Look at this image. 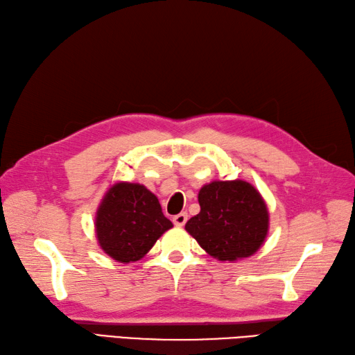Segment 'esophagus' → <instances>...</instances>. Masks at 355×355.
Listing matches in <instances>:
<instances>
[{
	"mask_svg": "<svg viewBox=\"0 0 355 355\" xmlns=\"http://www.w3.org/2000/svg\"><path fill=\"white\" fill-rule=\"evenodd\" d=\"M172 222H174L177 227H183L186 222H187V213L186 211L178 213V215H175L174 218H172Z\"/></svg>",
	"mask_w": 355,
	"mask_h": 355,
	"instance_id": "1",
	"label": "esophagus"
}]
</instances>
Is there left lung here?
I'll list each match as a JSON object with an SVG mask.
<instances>
[{
  "instance_id": "8db88e82",
  "label": "left lung",
  "mask_w": 355,
  "mask_h": 355,
  "mask_svg": "<svg viewBox=\"0 0 355 355\" xmlns=\"http://www.w3.org/2000/svg\"><path fill=\"white\" fill-rule=\"evenodd\" d=\"M200 213L186 232L220 261H236L257 252L269 230L266 202L248 181H211L198 193Z\"/></svg>"
}]
</instances>
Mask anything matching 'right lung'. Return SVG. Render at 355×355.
Here are the masks:
<instances>
[{"instance_id":"right-lung-1","label":"right lung","mask_w":355,"mask_h":355,"mask_svg":"<svg viewBox=\"0 0 355 355\" xmlns=\"http://www.w3.org/2000/svg\"><path fill=\"white\" fill-rule=\"evenodd\" d=\"M172 228L153 192L139 183L113 184L98 207L96 239L101 250L121 263L137 261Z\"/></svg>"}]
</instances>
